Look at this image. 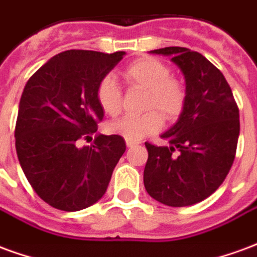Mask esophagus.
<instances>
[{"label": "esophagus", "mask_w": 257, "mask_h": 257, "mask_svg": "<svg viewBox=\"0 0 257 257\" xmlns=\"http://www.w3.org/2000/svg\"><path fill=\"white\" fill-rule=\"evenodd\" d=\"M140 142H138V140H131V139H126V146L128 147H134V146L139 145Z\"/></svg>", "instance_id": "34e87169"}]
</instances>
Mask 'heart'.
Returning <instances> with one entry per match:
<instances>
[{
	"mask_svg": "<svg viewBox=\"0 0 257 257\" xmlns=\"http://www.w3.org/2000/svg\"><path fill=\"white\" fill-rule=\"evenodd\" d=\"M122 75L131 86L147 89L142 115H125L110 123L112 134L125 139L139 140L162 128V115L168 121L178 119L187 106V89L169 66L156 58H142L123 68ZM96 100L108 115H118L122 108V90L111 75H104L96 86Z\"/></svg>",
	"mask_w": 257,
	"mask_h": 257,
	"instance_id": "1",
	"label": "heart"
}]
</instances>
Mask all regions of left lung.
Segmentation results:
<instances>
[{
    "instance_id": "obj_1",
    "label": "left lung",
    "mask_w": 257,
    "mask_h": 257,
    "mask_svg": "<svg viewBox=\"0 0 257 257\" xmlns=\"http://www.w3.org/2000/svg\"><path fill=\"white\" fill-rule=\"evenodd\" d=\"M153 53L172 58L183 71L187 106L175 126L162 135L169 146L146 142L145 187L168 206L198 204L219 189L231 169L239 136V110L219 68L187 48Z\"/></svg>"
}]
</instances>
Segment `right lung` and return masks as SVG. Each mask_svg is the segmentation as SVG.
Instances as JSON below:
<instances>
[{
  "label": "right lung",
  "instance_id": "1",
  "mask_svg": "<svg viewBox=\"0 0 257 257\" xmlns=\"http://www.w3.org/2000/svg\"><path fill=\"white\" fill-rule=\"evenodd\" d=\"M125 52L70 49L49 59L27 81L19 103L15 145L37 195L53 208L75 212L97 202L126 150L118 135H97L103 110L97 82Z\"/></svg>",
  "mask_w": 257,
  "mask_h": 257
}]
</instances>
